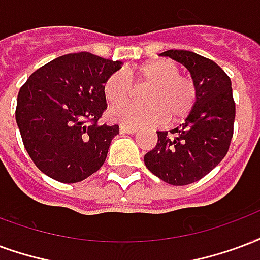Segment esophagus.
I'll return each instance as SVG.
<instances>
[{
    "label": "esophagus",
    "mask_w": 260,
    "mask_h": 260,
    "mask_svg": "<svg viewBox=\"0 0 260 260\" xmlns=\"http://www.w3.org/2000/svg\"><path fill=\"white\" fill-rule=\"evenodd\" d=\"M120 132L121 134H129V135H132V134H136V132H138V129H136V128H132V126L120 125Z\"/></svg>",
    "instance_id": "1"
}]
</instances>
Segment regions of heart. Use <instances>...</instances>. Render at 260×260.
<instances>
[{
  "instance_id": "b5f03b06",
  "label": "heart",
  "mask_w": 260,
  "mask_h": 260,
  "mask_svg": "<svg viewBox=\"0 0 260 260\" xmlns=\"http://www.w3.org/2000/svg\"><path fill=\"white\" fill-rule=\"evenodd\" d=\"M133 83H150L144 95L145 106L121 105L130 99ZM107 103L114 106L109 118L125 126H153L169 118L182 120L193 109L197 98L194 82L180 76V69L169 59L150 60L124 73H113L103 86ZM117 106H115V105Z\"/></svg>"
}]
</instances>
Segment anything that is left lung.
Returning <instances> with one entry per match:
<instances>
[{"label": "left lung", "instance_id": "1", "mask_svg": "<svg viewBox=\"0 0 260 260\" xmlns=\"http://www.w3.org/2000/svg\"><path fill=\"white\" fill-rule=\"evenodd\" d=\"M161 55L190 71L197 98L183 124L157 132L158 142L146 153L145 164L167 183L186 186L209 174L228 153L236 117L232 81L215 61L194 52L169 49Z\"/></svg>", "mask_w": 260, "mask_h": 260}]
</instances>
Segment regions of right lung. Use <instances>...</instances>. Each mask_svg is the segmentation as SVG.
<instances>
[{"label":"right lung","instance_id":"add662e5","mask_svg":"<svg viewBox=\"0 0 260 260\" xmlns=\"http://www.w3.org/2000/svg\"><path fill=\"white\" fill-rule=\"evenodd\" d=\"M122 61L89 52L56 57L28 77L17 95L16 122L37 168L61 183L81 182L105 164L118 125H99L103 86Z\"/></svg>","mask_w":260,"mask_h":260}]
</instances>
